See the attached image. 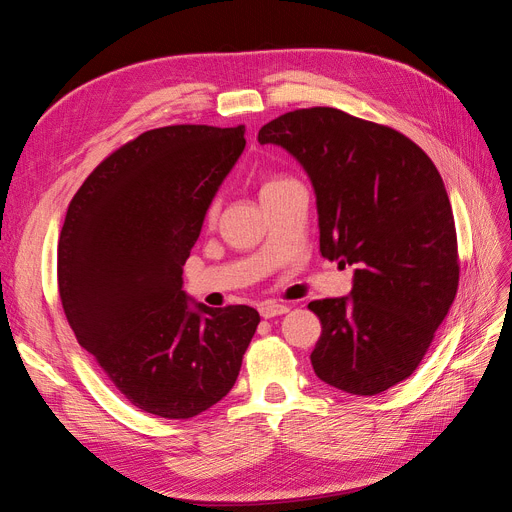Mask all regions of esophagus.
<instances>
[{"label": "esophagus", "mask_w": 512, "mask_h": 512, "mask_svg": "<svg viewBox=\"0 0 512 512\" xmlns=\"http://www.w3.org/2000/svg\"><path fill=\"white\" fill-rule=\"evenodd\" d=\"M258 312L262 318H275V316H282L288 314V307L282 303H275V301H267L258 307Z\"/></svg>", "instance_id": "34e87169"}]
</instances>
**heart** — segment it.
Segmentation results:
<instances>
[{"label": "heart", "instance_id": "b5f03b06", "mask_svg": "<svg viewBox=\"0 0 512 512\" xmlns=\"http://www.w3.org/2000/svg\"><path fill=\"white\" fill-rule=\"evenodd\" d=\"M288 181H290V177H269V179L262 181L260 194H265V192H271V190H275V188H280V185H284V183H288ZM213 213H215V205L209 207V218H213Z\"/></svg>", "mask_w": 512, "mask_h": 512}]
</instances>
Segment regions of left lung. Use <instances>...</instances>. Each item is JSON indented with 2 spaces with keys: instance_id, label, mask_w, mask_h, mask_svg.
<instances>
[{
  "instance_id": "obj_1",
  "label": "left lung",
  "mask_w": 512,
  "mask_h": 512,
  "mask_svg": "<svg viewBox=\"0 0 512 512\" xmlns=\"http://www.w3.org/2000/svg\"><path fill=\"white\" fill-rule=\"evenodd\" d=\"M260 145H280L312 179L320 252L354 267L350 299L307 307L322 333L316 376L352 395H378L414 374L459 286L453 209L427 153L401 132L312 106L269 121Z\"/></svg>"
}]
</instances>
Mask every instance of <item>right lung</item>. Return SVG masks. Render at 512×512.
<instances>
[{"instance_id":"1","label":"right lung","mask_w":512,"mask_h":512,"mask_svg":"<svg viewBox=\"0 0 512 512\" xmlns=\"http://www.w3.org/2000/svg\"><path fill=\"white\" fill-rule=\"evenodd\" d=\"M245 126H166L102 160L59 235V299L79 344L132 406L192 418L228 395L260 316L190 307L183 265Z\"/></svg>"}]
</instances>
